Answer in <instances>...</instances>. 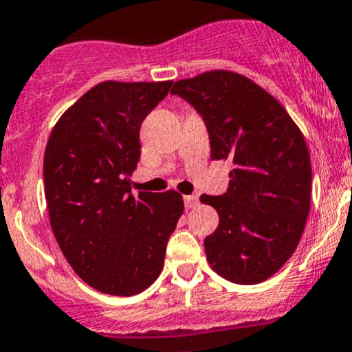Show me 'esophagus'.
I'll list each match as a JSON object with an SVG mask.
<instances>
[{
	"label": "esophagus",
	"mask_w": 352,
	"mask_h": 352,
	"mask_svg": "<svg viewBox=\"0 0 352 352\" xmlns=\"http://www.w3.org/2000/svg\"><path fill=\"white\" fill-rule=\"evenodd\" d=\"M183 200H185L186 209H193V207L199 206V199H197L195 195H185L183 197Z\"/></svg>",
	"instance_id": "34e87169"
}]
</instances>
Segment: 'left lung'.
<instances>
[{
	"label": "left lung",
	"mask_w": 352,
	"mask_h": 352,
	"mask_svg": "<svg viewBox=\"0 0 352 352\" xmlns=\"http://www.w3.org/2000/svg\"><path fill=\"white\" fill-rule=\"evenodd\" d=\"M173 95L204 117L210 159L232 160L228 192L202 195L219 224L206 236L207 261L219 276L256 285L273 276L299 245L311 206L306 140L273 95L232 70H207L174 82Z\"/></svg>",
	"instance_id": "obj_1"
}]
</instances>
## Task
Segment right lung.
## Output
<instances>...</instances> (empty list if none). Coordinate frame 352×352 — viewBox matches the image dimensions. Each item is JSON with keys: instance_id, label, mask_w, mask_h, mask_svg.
<instances>
[{"instance_id": "add662e5", "label": "right lung", "mask_w": 352, "mask_h": 352, "mask_svg": "<svg viewBox=\"0 0 352 352\" xmlns=\"http://www.w3.org/2000/svg\"><path fill=\"white\" fill-rule=\"evenodd\" d=\"M170 85L100 82L62 113L46 143L53 235L79 278L109 296H136L159 278L185 209L174 190L129 193L142 122Z\"/></svg>"}]
</instances>
